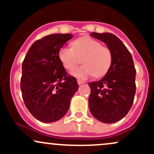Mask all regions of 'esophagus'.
<instances>
[{
	"label": "esophagus",
	"mask_w": 154,
	"mask_h": 154,
	"mask_svg": "<svg viewBox=\"0 0 154 154\" xmlns=\"http://www.w3.org/2000/svg\"><path fill=\"white\" fill-rule=\"evenodd\" d=\"M85 82L83 80H82V79H77V83H78V85H81V84H82V83H84Z\"/></svg>",
	"instance_id": "esophagus-1"
}]
</instances>
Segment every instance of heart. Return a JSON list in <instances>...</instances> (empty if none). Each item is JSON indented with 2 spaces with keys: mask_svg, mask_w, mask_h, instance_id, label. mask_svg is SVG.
Wrapping results in <instances>:
<instances>
[{
  "mask_svg": "<svg viewBox=\"0 0 154 154\" xmlns=\"http://www.w3.org/2000/svg\"><path fill=\"white\" fill-rule=\"evenodd\" d=\"M72 48L63 47L59 50V58L63 67L72 70L81 62L83 66L75 69L72 75L79 79L91 76L100 77L105 75L112 63L113 56L108 47L91 37H82L72 42Z\"/></svg>",
  "mask_w": 154,
  "mask_h": 154,
  "instance_id": "1",
  "label": "heart"
}]
</instances>
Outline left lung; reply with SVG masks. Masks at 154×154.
I'll return each mask as SVG.
<instances>
[{"instance_id":"obj_1","label":"left lung","mask_w":154,"mask_h":154,"mask_svg":"<svg viewBox=\"0 0 154 154\" xmlns=\"http://www.w3.org/2000/svg\"><path fill=\"white\" fill-rule=\"evenodd\" d=\"M111 51L112 63L106 75L90 82L89 109L92 115L103 123H114L127 115L135 98L136 70L130 51L116 35L92 32Z\"/></svg>"}]
</instances>
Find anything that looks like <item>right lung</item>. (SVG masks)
<instances>
[{
    "label": "right lung",
    "mask_w": 154,
    "mask_h": 154,
    "mask_svg": "<svg viewBox=\"0 0 154 154\" xmlns=\"http://www.w3.org/2000/svg\"><path fill=\"white\" fill-rule=\"evenodd\" d=\"M72 38L71 34L47 35L32 45L23 61V100L32 115L43 122L61 119L78 90L77 79L67 75L59 58L60 49Z\"/></svg>",
    "instance_id": "right-lung-1"
}]
</instances>
